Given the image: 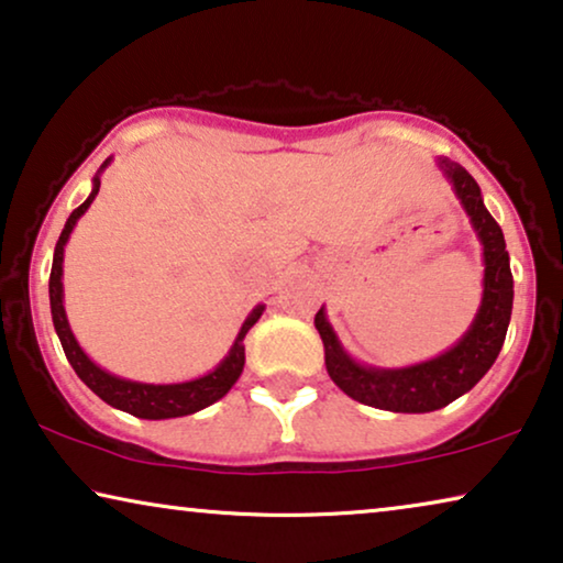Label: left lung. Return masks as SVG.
<instances>
[{"label": "left lung", "mask_w": 563, "mask_h": 563, "mask_svg": "<svg viewBox=\"0 0 563 563\" xmlns=\"http://www.w3.org/2000/svg\"><path fill=\"white\" fill-rule=\"evenodd\" d=\"M439 168L454 186L456 199L462 201L479 236L482 257H485V280H482L485 290H482V306L470 331L449 352L429 362L383 369L360 364L344 352L323 308L313 319L323 342L329 377L350 398L379 410H393V413H431L449 406L459 395L470 393L500 354L512 313L510 255L505 250L500 224L485 209L477 180L462 165L451 163L449 157H439Z\"/></svg>", "instance_id": "left-lung-1"}]
</instances>
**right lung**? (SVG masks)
<instances>
[{"instance_id":"add662e5","label":"right lung","mask_w":563,"mask_h":563,"mask_svg":"<svg viewBox=\"0 0 563 563\" xmlns=\"http://www.w3.org/2000/svg\"><path fill=\"white\" fill-rule=\"evenodd\" d=\"M112 163V157H107L101 170ZM101 170L93 176V188L78 209L70 213L66 227L58 236V244H55V255H53V271H51V313H53V327L55 334H58L63 352L70 362V367L76 369V375L84 379L86 385L91 387L93 393L99 395L101 400L109 402L112 408H120L124 413L137 416V418H147V421H161V418H178V416H191L196 410H201L211 402H217L219 398L232 390V385L240 379L242 369H244V336L247 331L255 327L260 316H263L265 306L252 308V313L247 316V321L242 323L240 334H236L232 350L224 360L219 362L217 369H211L209 375L188 379V383H173V385H150V383H134V379H124L117 377L112 372L101 369L99 364H93L86 352L78 346L74 331L68 327L66 319V308H63V247H66L70 232H74L76 221L84 217L86 209H89L91 201L97 199L99 186H101Z\"/></svg>"}]
</instances>
